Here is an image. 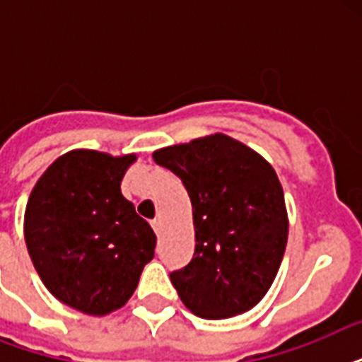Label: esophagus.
Instances as JSON below:
<instances>
[{"mask_svg":"<svg viewBox=\"0 0 362 362\" xmlns=\"http://www.w3.org/2000/svg\"><path fill=\"white\" fill-rule=\"evenodd\" d=\"M152 229L153 231H156V235H161V229H163V223H161V221L159 220H156V221H152Z\"/></svg>","mask_w":362,"mask_h":362,"instance_id":"1","label":"esophagus"}]
</instances>
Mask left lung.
Here are the masks:
<instances>
[{"mask_svg":"<svg viewBox=\"0 0 362 362\" xmlns=\"http://www.w3.org/2000/svg\"><path fill=\"white\" fill-rule=\"evenodd\" d=\"M193 210L195 253L170 281L186 308L204 320L252 310L272 286L286 253L284 189L267 159L223 133L159 148Z\"/></svg>","mask_w":362,"mask_h":362,"instance_id":"8db88e82","label":"left lung"}]
</instances>
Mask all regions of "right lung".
<instances>
[{"label": "right lung", "instance_id": "obj_1", "mask_svg": "<svg viewBox=\"0 0 362 362\" xmlns=\"http://www.w3.org/2000/svg\"><path fill=\"white\" fill-rule=\"evenodd\" d=\"M136 153L76 148L59 156L33 186L24 212L31 263L59 303L109 315L129 300L156 235L122 195Z\"/></svg>", "mask_w": 362, "mask_h": 362}]
</instances>
